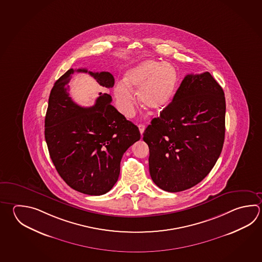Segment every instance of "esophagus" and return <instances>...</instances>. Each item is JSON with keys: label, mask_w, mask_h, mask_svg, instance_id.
Listing matches in <instances>:
<instances>
[{"label": "esophagus", "mask_w": 262, "mask_h": 262, "mask_svg": "<svg viewBox=\"0 0 262 262\" xmlns=\"http://www.w3.org/2000/svg\"><path fill=\"white\" fill-rule=\"evenodd\" d=\"M138 128L141 134H143V132H144V129H145V125H144V124H139Z\"/></svg>", "instance_id": "1"}]
</instances>
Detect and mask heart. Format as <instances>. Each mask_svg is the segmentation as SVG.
I'll return each mask as SVG.
<instances>
[{
  "label": "heart",
  "mask_w": 262,
  "mask_h": 262,
  "mask_svg": "<svg viewBox=\"0 0 262 262\" xmlns=\"http://www.w3.org/2000/svg\"><path fill=\"white\" fill-rule=\"evenodd\" d=\"M178 83V74L172 64L144 60L128 69L125 80L116 84L114 96L121 113L133 116L136 95L143 106L160 112L170 104Z\"/></svg>",
  "instance_id": "heart-1"
}]
</instances>
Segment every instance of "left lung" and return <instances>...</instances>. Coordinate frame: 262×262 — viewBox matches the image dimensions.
Masks as SVG:
<instances>
[{"mask_svg":"<svg viewBox=\"0 0 262 262\" xmlns=\"http://www.w3.org/2000/svg\"><path fill=\"white\" fill-rule=\"evenodd\" d=\"M225 111L224 92L209 72L184 77L172 102L143 133L158 187L181 192L210 172L224 143Z\"/></svg>","mask_w":262,"mask_h":262,"instance_id":"obj_1","label":"left lung"}]
</instances>
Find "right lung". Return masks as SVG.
I'll use <instances>...</instances> for the list:
<instances>
[{
	"label": "right lung",
	"mask_w": 262,
	"mask_h": 262,
	"mask_svg": "<svg viewBox=\"0 0 262 262\" xmlns=\"http://www.w3.org/2000/svg\"><path fill=\"white\" fill-rule=\"evenodd\" d=\"M75 71L89 73L105 90L115 84L109 72L69 69L50 94L45 141L57 172L69 186L80 193L101 195L117 183L123 154L141 134L136 125L110 104L108 94L100 93L91 107L76 104L69 94Z\"/></svg>",
	"instance_id": "add662e5"
}]
</instances>
